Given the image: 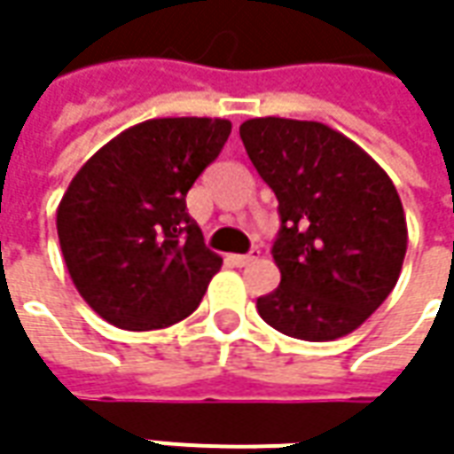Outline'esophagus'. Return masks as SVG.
<instances>
[{
	"label": "esophagus",
	"mask_w": 454,
	"mask_h": 454,
	"mask_svg": "<svg viewBox=\"0 0 454 454\" xmlns=\"http://www.w3.org/2000/svg\"><path fill=\"white\" fill-rule=\"evenodd\" d=\"M227 260H230L235 268H245V265H253V262L260 260V250H253V253H247V254H230Z\"/></svg>",
	"instance_id": "1"
}]
</instances>
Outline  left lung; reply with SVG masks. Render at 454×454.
<instances>
[{
  "instance_id": "1",
  "label": "left lung",
  "mask_w": 454,
  "mask_h": 454,
  "mask_svg": "<svg viewBox=\"0 0 454 454\" xmlns=\"http://www.w3.org/2000/svg\"><path fill=\"white\" fill-rule=\"evenodd\" d=\"M239 138L280 212L272 245L280 286L257 298V313L301 340L356 331L394 290L407 254V219L392 179L318 121L250 118Z\"/></svg>"
}]
</instances>
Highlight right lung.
Wrapping results in <instances>:
<instances>
[{
    "instance_id": "1",
    "label": "right lung",
    "mask_w": 454,
    "mask_h": 454,
    "mask_svg": "<svg viewBox=\"0 0 454 454\" xmlns=\"http://www.w3.org/2000/svg\"><path fill=\"white\" fill-rule=\"evenodd\" d=\"M224 118H151L96 151L62 194L67 272L100 318L156 331L197 310L222 257L207 250L186 192L224 146Z\"/></svg>"
}]
</instances>
